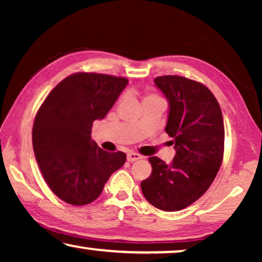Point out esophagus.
I'll list each match as a JSON object with an SVG mask.
<instances>
[{
  "instance_id": "obj_1",
  "label": "esophagus",
  "mask_w": 262,
  "mask_h": 262,
  "mask_svg": "<svg viewBox=\"0 0 262 262\" xmlns=\"http://www.w3.org/2000/svg\"><path fill=\"white\" fill-rule=\"evenodd\" d=\"M141 159H142V156L139 155V154H136V152H128L127 154V161H128V162H135V161H138Z\"/></svg>"
}]
</instances>
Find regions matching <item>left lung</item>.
Masks as SVG:
<instances>
[{"instance_id":"obj_1","label":"left lung","mask_w":262,"mask_h":262,"mask_svg":"<svg viewBox=\"0 0 262 262\" xmlns=\"http://www.w3.org/2000/svg\"><path fill=\"white\" fill-rule=\"evenodd\" d=\"M168 101L166 132L175 156L167 164L149 159L152 173L142 181L145 199L163 211H179L198 200L220 170L224 152V123L220 103L199 82L182 76L156 77Z\"/></svg>"}]
</instances>
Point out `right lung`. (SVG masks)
<instances>
[{"label":"right lung","mask_w":262,"mask_h":262,"mask_svg":"<svg viewBox=\"0 0 262 262\" xmlns=\"http://www.w3.org/2000/svg\"><path fill=\"white\" fill-rule=\"evenodd\" d=\"M127 83L124 77L77 73L59 82L39 108L34 155L46 184L63 202H94L126 161L124 152L100 149L91 135L94 120L106 117Z\"/></svg>","instance_id":"right-lung-1"}]
</instances>
